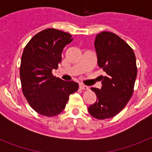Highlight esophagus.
I'll return each instance as SVG.
<instances>
[{"instance_id":"34e87169","label":"esophagus","mask_w":152,"mask_h":152,"mask_svg":"<svg viewBox=\"0 0 152 152\" xmlns=\"http://www.w3.org/2000/svg\"><path fill=\"white\" fill-rule=\"evenodd\" d=\"M80 88L82 89V90H89V88H88V86L84 85V84H82V83L80 84Z\"/></svg>"}]
</instances>
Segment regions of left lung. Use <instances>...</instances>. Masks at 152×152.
Wrapping results in <instances>:
<instances>
[{
  "mask_svg": "<svg viewBox=\"0 0 152 152\" xmlns=\"http://www.w3.org/2000/svg\"><path fill=\"white\" fill-rule=\"evenodd\" d=\"M98 64L106 76L102 88H91L97 100L88 107L95 118L103 120L120 113L131 99L137 74L136 56L122 39L112 32L102 31L95 40Z\"/></svg>",
  "mask_w": 152,
  "mask_h": 152,
  "instance_id": "obj_1",
  "label": "left lung"
}]
</instances>
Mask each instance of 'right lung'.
Segmentation results:
<instances>
[{
    "instance_id": "1",
    "label": "right lung",
    "mask_w": 152,
    "mask_h": 152,
    "mask_svg": "<svg viewBox=\"0 0 152 152\" xmlns=\"http://www.w3.org/2000/svg\"><path fill=\"white\" fill-rule=\"evenodd\" d=\"M72 41V35L54 28L36 34L25 46L20 68L23 94L37 113L53 117L64 110L69 95L78 90L74 81L52 74L61 61V53Z\"/></svg>"
}]
</instances>
